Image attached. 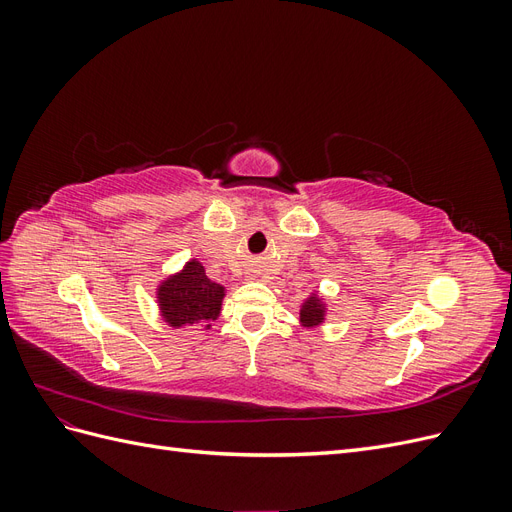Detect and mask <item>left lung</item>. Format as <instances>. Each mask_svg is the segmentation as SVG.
<instances>
[{
    "label": "left lung",
    "instance_id": "8db88e82",
    "mask_svg": "<svg viewBox=\"0 0 512 512\" xmlns=\"http://www.w3.org/2000/svg\"><path fill=\"white\" fill-rule=\"evenodd\" d=\"M324 320V303L316 297H309L301 307V322L303 327H318Z\"/></svg>",
    "mask_w": 512,
    "mask_h": 512
}]
</instances>
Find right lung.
I'll use <instances>...</instances> for the list:
<instances>
[{
    "instance_id": "add662e5",
    "label": "right lung",
    "mask_w": 512,
    "mask_h": 512,
    "mask_svg": "<svg viewBox=\"0 0 512 512\" xmlns=\"http://www.w3.org/2000/svg\"><path fill=\"white\" fill-rule=\"evenodd\" d=\"M222 299L224 286L211 282L198 260H190L181 273L170 275L158 288L162 316L175 329L185 324H205L209 329L220 316Z\"/></svg>"
}]
</instances>
